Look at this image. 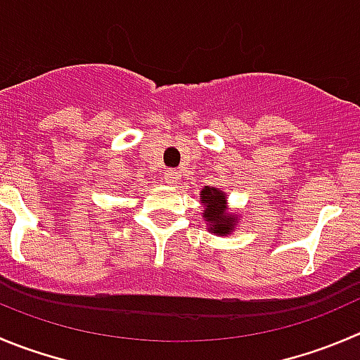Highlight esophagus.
<instances>
[{"label": "esophagus", "instance_id": "obj_1", "mask_svg": "<svg viewBox=\"0 0 360 360\" xmlns=\"http://www.w3.org/2000/svg\"><path fill=\"white\" fill-rule=\"evenodd\" d=\"M164 180H166L169 186H174V184H178V180H180V174H178V171L169 169L164 173Z\"/></svg>", "mask_w": 360, "mask_h": 360}]
</instances>
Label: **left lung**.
<instances>
[{
    "instance_id": "left-lung-1",
    "label": "left lung",
    "mask_w": 360,
    "mask_h": 360,
    "mask_svg": "<svg viewBox=\"0 0 360 360\" xmlns=\"http://www.w3.org/2000/svg\"><path fill=\"white\" fill-rule=\"evenodd\" d=\"M200 201L203 205V219L210 233L219 237H228L233 233L240 217L233 212H228V194L224 191L205 186L201 189Z\"/></svg>"
}]
</instances>
